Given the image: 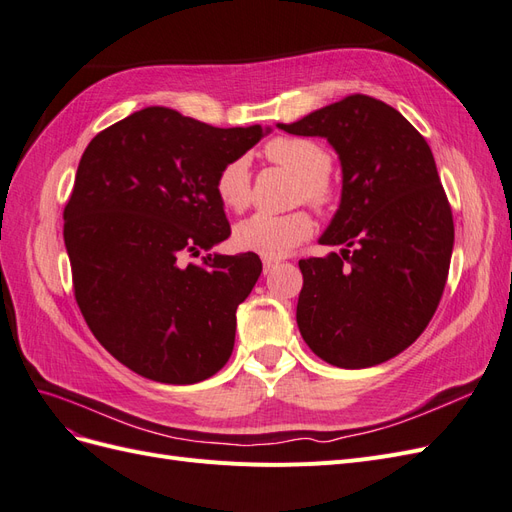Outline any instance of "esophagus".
<instances>
[{
	"label": "esophagus",
	"instance_id": "esophagus-1",
	"mask_svg": "<svg viewBox=\"0 0 512 512\" xmlns=\"http://www.w3.org/2000/svg\"><path fill=\"white\" fill-rule=\"evenodd\" d=\"M262 265H265V273H271L277 267L275 258H262Z\"/></svg>",
	"mask_w": 512,
	"mask_h": 512
}]
</instances>
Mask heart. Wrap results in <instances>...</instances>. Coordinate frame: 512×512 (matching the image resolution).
<instances>
[{"instance_id":"b5f03b06","label":"heart","mask_w":512,"mask_h":512,"mask_svg":"<svg viewBox=\"0 0 512 512\" xmlns=\"http://www.w3.org/2000/svg\"><path fill=\"white\" fill-rule=\"evenodd\" d=\"M265 156L288 168L301 181L299 194L316 209H329L335 203V188L329 179L331 156L312 138L277 136L265 145ZM215 194L230 211H243L252 198L250 164L245 158L230 160L215 179ZM314 220L305 211L286 215L254 213L235 226L232 241L241 252H254L262 258H282L294 247L312 237Z\"/></svg>"}]
</instances>
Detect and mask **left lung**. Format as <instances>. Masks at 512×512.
<instances>
[{"label": "left lung", "instance_id": "1", "mask_svg": "<svg viewBox=\"0 0 512 512\" xmlns=\"http://www.w3.org/2000/svg\"><path fill=\"white\" fill-rule=\"evenodd\" d=\"M277 128L320 136L342 164V198L299 260L297 324L322 361L374 367L404 352L436 314L451 265L453 213L425 138L393 106L354 94Z\"/></svg>", "mask_w": 512, "mask_h": 512}]
</instances>
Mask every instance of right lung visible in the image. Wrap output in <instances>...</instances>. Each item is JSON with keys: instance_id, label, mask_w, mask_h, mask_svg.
<instances>
[{"instance_id": "obj_1", "label": "right lung", "mask_w": 512, "mask_h": 512, "mask_svg": "<svg viewBox=\"0 0 512 512\" xmlns=\"http://www.w3.org/2000/svg\"><path fill=\"white\" fill-rule=\"evenodd\" d=\"M271 128H213L147 106L91 141L64 209L74 297L98 342L134 374L194 384L226 365L254 252L207 254L230 237L215 179Z\"/></svg>"}]
</instances>
